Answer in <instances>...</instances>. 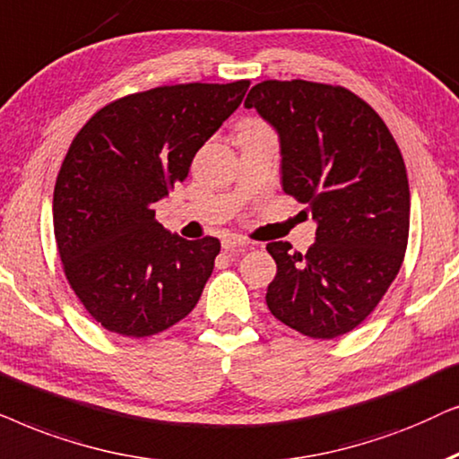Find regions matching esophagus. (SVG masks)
Wrapping results in <instances>:
<instances>
[{"label":"esophagus","instance_id":"obj_1","mask_svg":"<svg viewBox=\"0 0 459 459\" xmlns=\"http://www.w3.org/2000/svg\"><path fill=\"white\" fill-rule=\"evenodd\" d=\"M247 247V241L243 237L237 235H229L222 239V249L224 252H243Z\"/></svg>","mask_w":459,"mask_h":459}]
</instances>
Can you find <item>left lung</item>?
<instances>
[{"label":"left lung","mask_w":459,"mask_h":459,"mask_svg":"<svg viewBox=\"0 0 459 459\" xmlns=\"http://www.w3.org/2000/svg\"><path fill=\"white\" fill-rule=\"evenodd\" d=\"M277 132L281 186L316 222L307 254L268 243L277 274L268 310L308 338L332 340L361 325L403 264L409 235L405 163L380 115L346 88L262 82L249 90Z\"/></svg>","instance_id":"left-lung-1"}]
</instances>
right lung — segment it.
Listing matches in <instances>:
<instances>
[{
  "label": "right lung",
  "mask_w": 459,
  "mask_h": 459,
  "mask_svg": "<svg viewBox=\"0 0 459 459\" xmlns=\"http://www.w3.org/2000/svg\"><path fill=\"white\" fill-rule=\"evenodd\" d=\"M247 88L180 83L119 98L71 143L54 186V235L73 291L108 332L155 335L199 302L220 241L168 233L155 204L186 178Z\"/></svg>",
  "instance_id": "obj_1"
}]
</instances>
